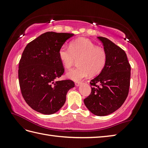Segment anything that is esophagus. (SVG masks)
<instances>
[{"label":"esophagus","mask_w":148,"mask_h":148,"mask_svg":"<svg viewBox=\"0 0 148 148\" xmlns=\"http://www.w3.org/2000/svg\"><path fill=\"white\" fill-rule=\"evenodd\" d=\"M80 84H81L80 82H76V83H75V85H76V86H79Z\"/></svg>","instance_id":"obj_1"}]
</instances>
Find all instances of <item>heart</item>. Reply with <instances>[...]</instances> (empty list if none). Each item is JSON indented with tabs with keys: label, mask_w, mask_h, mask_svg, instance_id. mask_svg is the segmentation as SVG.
I'll use <instances>...</instances> for the list:
<instances>
[{
	"label": "heart",
	"mask_w": 148,
	"mask_h": 148,
	"mask_svg": "<svg viewBox=\"0 0 148 148\" xmlns=\"http://www.w3.org/2000/svg\"><path fill=\"white\" fill-rule=\"evenodd\" d=\"M59 58L65 68L71 69L78 58L76 69L67 72V76L74 81H80L90 74H99L104 67L107 61L106 53L99 47H96L90 40L79 38L72 41L70 48L62 46L58 51Z\"/></svg>",
	"instance_id": "b5f03b06"
}]
</instances>
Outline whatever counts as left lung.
Here are the masks:
<instances>
[{"label": "left lung", "mask_w": 148, "mask_h": 148, "mask_svg": "<svg viewBox=\"0 0 148 148\" xmlns=\"http://www.w3.org/2000/svg\"><path fill=\"white\" fill-rule=\"evenodd\" d=\"M97 38L102 42L107 61L100 73L91 80L92 92L84 103L93 114L104 116L116 111L126 100L131 67L124 50L106 37Z\"/></svg>", "instance_id": "obj_1"}]
</instances>
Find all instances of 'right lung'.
<instances>
[{
	"mask_svg": "<svg viewBox=\"0 0 148 148\" xmlns=\"http://www.w3.org/2000/svg\"><path fill=\"white\" fill-rule=\"evenodd\" d=\"M73 34L47 32L28 44L19 63L18 79L21 94L31 108L52 114L64 105L71 80L57 81L64 69L58 51Z\"/></svg>",
	"mask_w": 148,
	"mask_h": 148,
	"instance_id": "add662e5",
	"label": "right lung"
}]
</instances>
